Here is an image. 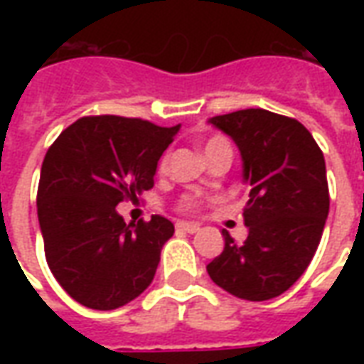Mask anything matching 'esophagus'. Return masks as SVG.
<instances>
[{
	"instance_id": "esophagus-1",
	"label": "esophagus",
	"mask_w": 364,
	"mask_h": 364,
	"mask_svg": "<svg viewBox=\"0 0 364 364\" xmlns=\"http://www.w3.org/2000/svg\"><path fill=\"white\" fill-rule=\"evenodd\" d=\"M177 230L179 232H187V234H195V232H198V226L193 224V222H177Z\"/></svg>"
}]
</instances>
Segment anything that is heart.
Returning a JSON list of instances; mask_svg holds the SVG:
<instances>
[{"label":"heart","mask_w":364,"mask_h":364,"mask_svg":"<svg viewBox=\"0 0 364 364\" xmlns=\"http://www.w3.org/2000/svg\"><path fill=\"white\" fill-rule=\"evenodd\" d=\"M216 151H232L230 150L228 140H226L224 136H210V138H208V140L205 142L206 158H208V156H213V154H216ZM164 167H166V158L159 161V169H164ZM185 206L189 208L191 203H187Z\"/></svg>","instance_id":"heart-1"}]
</instances>
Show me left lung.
Listing matches in <instances>:
<instances>
[{
    "mask_svg": "<svg viewBox=\"0 0 364 364\" xmlns=\"http://www.w3.org/2000/svg\"><path fill=\"white\" fill-rule=\"evenodd\" d=\"M208 122L236 142L250 198L247 237L224 230V252L206 265L220 289L244 300H269L302 277L318 250L329 213L326 159L298 120L245 109Z\"/></svg>",
    "mask_w": 364,
    "mask_h": 364,
    "instance_id": "obj_1",
    "label": "left lung"
}]
</instances>
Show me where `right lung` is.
<instances>
[{
	"instance_id": "add662e5",
	"label": "right lung",
	"mask_w": 364,
	"mask_h": 364,
	"mask_svg": "<svg viewBox=\"0 0 364 364\" xmlns=\"http://www.w3.org/2000/svg\"><path fill=\"white\" fill-rule=\"evenodd\" d=\"M179 132L142 119L83 117L44 156L36 210L44 255L60 287L93 310H114L150 287L173 224H127L124 198L154 187L158 161Z\"/></svg>"
}]
</instances>
